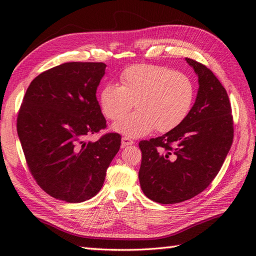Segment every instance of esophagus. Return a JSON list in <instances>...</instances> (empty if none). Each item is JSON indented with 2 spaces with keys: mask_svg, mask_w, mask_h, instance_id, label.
<instances>
[{
  "mask_svg": "<svg viewBox=\"0 0 256 256\" xmlns=\"http://www.w3.org/2000/svg\"><path fill=\"white\" fill-rule=\"evenodd\" d=\"M133 143H134V142H133V140H132L131 138H122L121 146H122V148H126V146L132 145Z\"/></svg>",
  "mask_w": 256,
  "mask_h": 256,
  "instance_id": "esophagus-1",
  "label": "esophagus"
}]
</instances>
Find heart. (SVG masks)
Returning a JSON list of instances; mask_svg holds the SVG:
<instances>
[{"instance_id":"heart-1","label":"heart","mask_w":256,"mask_h":256,"mask_svg":"<svg viewBox=\"0 0 256 256\" xmlns=\"http://www.w3.org/2000/svg\"><path fill=\"white\" fill-rule=\"evenodd\" d=\"M120 84H106L99 92V104L108 120L120 118L132 106L137 111L120 120L113 130L128 138H142L153 130L170 132L192 111L196 88L186 74L157 64H140L125 68Z\"/></svg>"}]
</instances>
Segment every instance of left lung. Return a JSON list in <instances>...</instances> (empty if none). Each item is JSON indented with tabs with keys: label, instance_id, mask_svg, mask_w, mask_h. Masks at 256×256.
I'll list each match as a JSON object with an SVG mask.
<instances>
[{
	"label": "left lung",
	"instance_id": "left-lung-1",
	"mask_svg": "<svg viewBox=\"0 0 256 256\" xmlns=\"http://www.w3.org/2000/svg\"><path fill=\"white\" fill-rule=\"evenodd\" d=\"M198 76V94L186 120L172 131L140 140L138 179L144 194L170 204L192 199L218 175L233 142L229 96L210 69L186 58Z\"/></svg>",
	"mask_w": 256,
	"mask_h": 256
}]
</instances>
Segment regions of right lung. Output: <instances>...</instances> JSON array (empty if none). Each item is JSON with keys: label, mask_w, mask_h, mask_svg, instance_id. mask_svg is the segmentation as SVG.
Masks as SVG:
<instances>
[{"label": "right lung", "mask_w": 256, "mask_h": 256, "mask_svg": "<svg viewBox=\"0 0 256 256\" xmlns=\"http://www.w3.org/2000/svg\"><path fill=\"white\" fill-rule=\"evenodd\" d=\"M103 62H66L42 72L26 90L18 116V134L32 177L52 197L78 204L100 192L108 167L121 146L106 128L96 88Z\"/></svg>", "instance_id": "1"}]
</instances>
